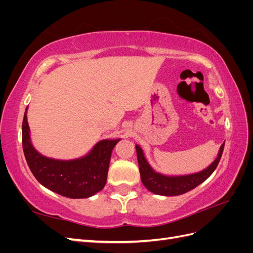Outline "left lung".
Wrapping results in <instances>:
<instances>
[{"label": "left lung", "instance_id": "left-lung-1", "mask_svg": "<svg viewBox=\"0 0 253 253\" xmlns=\"http://www.w3.org/2000/svg\"><path fill=\"white\" fill-rule=\"evenodd\" d=\"M224 147L225 142L221 144L216 159L202 172L183 176H166L159 174L152 169L143 155L142 150L140 149L139 145H136L137 159H138L141 181L149 191L158 195L175 196L189 192L190 190L196 188L198 185L204 182L214 172V170L216 169L221 154H223Z\"/></svg>", "mask_w": 253, "mask_h": 253}]
</instances>
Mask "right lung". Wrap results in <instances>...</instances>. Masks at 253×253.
<instances>
[{
  "label": "right lung",
  "instance_id": "add662e5",
  "mask_svg": "<svg viewBox=\"0 0 253 253\" xmlns=\"http://www.w3.org/2000/svg\"><path fill=\"white\" fill-rule=\"evenodd\" d=\"M119 140L99 141L86 156L79 159H51L34 149L26 111L23 118L22 144L30 171L41 185L65 197L86 198L104 188L112 151Z\"/></svg>",
  "mask_w": 253,
  "mask_h": 253
}]
</instances>
